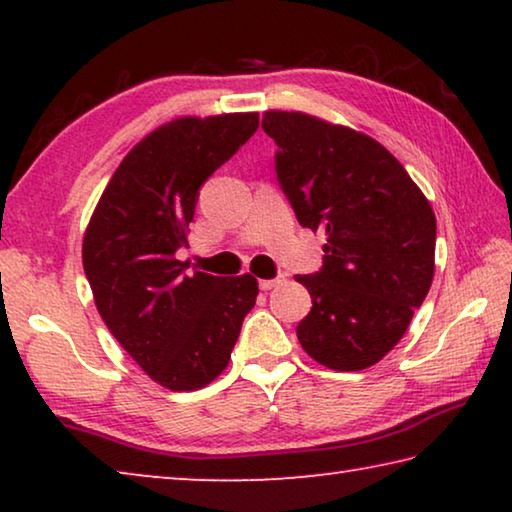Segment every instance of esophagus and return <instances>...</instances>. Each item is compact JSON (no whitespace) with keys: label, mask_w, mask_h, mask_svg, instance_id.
Instances as JSON below:
<instances>
[{"label":"esophagus","mask_w":512,"mask_h":512,"mask_svg":"<svg viewBox=\"0 0 512 512\" xmlns=\"http://www.w3.org/2000/svg\"><path fill=\"white\" fill-rule=\"evenodd\" d=\"M284 282V275H277L273 277V280H259V289L262 291H271L273 287H277V284Z\"/></svg>","instance_id":"34e87169"}]
</instances>
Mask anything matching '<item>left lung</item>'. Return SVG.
<instances>
[{"label": "left lung", "instance_id": "8db88e82", "mask_svg": "<svg viewBox=\"0 0 512 512\" xmlns=\"http://www.w3.org/2000/svg\"><path fill=\"white\" fill-rule=\"evenodd\" d=\"M275 173L302 228L327 235L323 266L296 275L311 302L298 341L332 370L384 359L427 298L436 216L409 173L372 137L302 112L271 110Z\"/></svg>", "mask_w": 512, "mask_h": 512}]
</instances>
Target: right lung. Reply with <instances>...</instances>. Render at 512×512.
<instances>
[{
    "label": "right lung",
    "instance_id": "right-lung-1",
    "mask_svg": "<svg viewBox=\"0 0 512 512\" xmlns=\"http://www.w3.org/2000/svg\"><path fill=\"white\" fill-rule=\"evenodd\" d=\"M257 126V112L160 126L121 160L85 230L83 268L103 323L171 391L219 377L255 307L253 275H187L176 253L187 246L198 189Z\"/></svg>",
    "mask_w": 512,
    "mask_h": 512
}]
</instances>
